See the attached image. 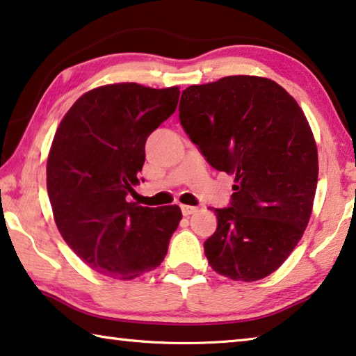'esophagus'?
<instances>
[{"label":"esophagus","instance_id":"obj_1","mask_svg":"<svg viewBox=\"0 0 356 356\" xmlns=\"http://www.w3.org/2000/svg\"><path fill=\"white\" fill-rule=\"evenodd\" d=\"M180 209H182V213H184L185 217H188V216H191V213L198 212V207H195V206H185V204H182V206H180Z\"/></svg>","mask_w":356,"mask_h":356}]
</instances>
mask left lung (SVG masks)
Returning <instances> with one entry per match:
<instances>
[{
	"label": "left lung",
	"mask_w": 356,
	"mask_h": 356,
	"mask_svg": "<svg viewBox=\"0 0 356 356\" xmlns=\"http://www.w3.org/2000/svg\"><path fill=\"white\" fill-rule=\"evenodd\" d=\"M180 125L217 171L234 174L228 207L213 209L207 261L233 280L273 274L302 238L318 179L301 107L270 79L228 76L182 92Z\"/></svg>",
	"instance_id": "left-lung-1"
}]
</instances>
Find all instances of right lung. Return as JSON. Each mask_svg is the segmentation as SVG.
Masks as SVG:
<instances>
[{"label":"right lung","instance_id":"1","mask_svg":"<svg viewBox=\"0 0 356 356\" xmlns=\"http://www.w3.org/2000/svg\"><path fill=\"white\" fill-rule=\"evenodd\" d=\"M179 87L112 83L79 98L56 129L47 193L56 228L93 270L131 280L160 266L177 229L179 206L128 202L145 161V140L171 117Z\"/></svg>","mask_w":356,"mask_h":356}]
</instances>
